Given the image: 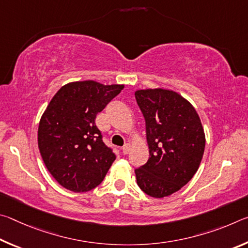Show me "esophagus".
Returning <instances> with one entry per match:
<instances>
[{
    "label": "esophagus",
    "instance_id": "34e87169",
    "mask_svg": "<svg viewBox=\"0 0 248 248\" xmlns=\"http://www.w3.org/2000/svg\"><path fill=\"white\" fill-rule=\"evenodd\" d=\"M121 150H123V153L124 154H128L129 151H130V145L129 144H124Z\"/></svg>",
    "mask_w": 248,
    "mask_h": 248
}]
</instances>
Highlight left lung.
<instances>
[{
	"instance_id": "1",
	"label": "left lung",
	"mask_w": 248,
	"mask_h": 248,
	"mask_svg": "<svg viewBox=\"0 0 248 248\" xmlns=\"http://www.w3.org/2000/svg\"><path fill=\"white\" fill-rule=\"evenodd\" d=\"M145 119L150 157L136 170L137 184L154 198L178 191L194 177L204 152L205 137L196 109L176 92L134 93Z\"/></svg>"
}]
</instances>
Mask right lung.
Instances as JSON below:
<instances>
[{"label":"right lung","mask_w":248,"mask_h":248,"mask_svg":"<svg viewBox=\"0 0 248 248\" xmlns=\"http://www.w3.org/2000/svg\"><path fill=\"white\" fill-rule=\"evenodd\" d=\"M123 89L95 81L73 82L50 100L39 123L38 146L50 174L66 189H94L116 159L95 119Z\"/></svg>","instance_id":"add662e5"}]
</instances>
